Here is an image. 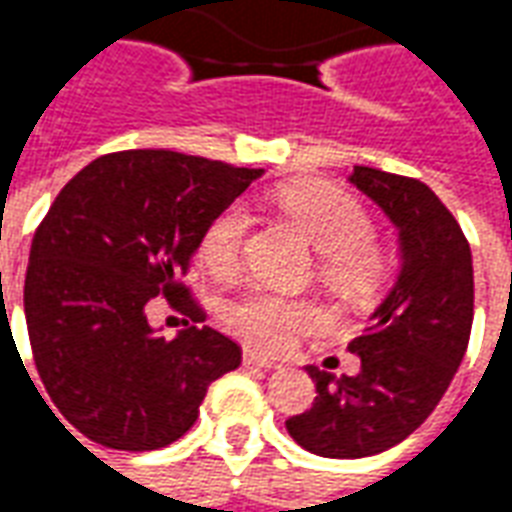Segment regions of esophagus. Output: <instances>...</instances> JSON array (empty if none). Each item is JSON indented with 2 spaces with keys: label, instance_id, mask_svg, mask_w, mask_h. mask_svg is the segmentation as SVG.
Returning a JSON list of instances; mask_svg holds the SVG:
<instances>
[{
  "label": "esophagus",
  "instance_id": "esophagus-1",
  "mask_svg": "<svg viewBox=\"0 0 512 512\" xmlns=\"http://www.w3.org/2000/svg\"><path fill=\"white\" fill-rule=\"evenodd\" d=\"M244 365H252V367H263V370H279V362H274V359H268V356L257 354V351H249L246 348L244 351Z\"/></svg>",
  "mask_w": 512,
  "mask_h": 512
}]
</instances>
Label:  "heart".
<instances>
[{
	"instance_id": "heart-1",
	"label": "heart",
	"mask_w": 512,
	"mask_h": 512,
	"mask_svg": "<svg viewBox=\"0 0 512 512\" xmlns=\"http://www.w3.org/2000/svg\"><path fill=\"white\" fill-rule=\"evenodd\" d=\"M277 202L318 249V274L340 296L365 299L384 277V257L373 244V222L354 194L323 180H296L277 191ZM249 211L233 202L213 216L200 238V260L216 277L241 268ZM227 329L263 351H285L323 323V312L304 299L252 288L224 307Z\"/></svg>"
}]
</instances>
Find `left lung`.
Returning a JSON list of instances; mask_svg holds the SVG:
<instances>
[{
  "label": "left lung",
  "instance_id": "8db88e82",
  "mask_svg": "<svg viewBox=\"0 0 512 512\" xmlns=\"http://www.w3.org/2000/svg\"><path fill=\"white\" fill-rule=\"evenodd\" d=\"M348 180L395 224L400 271L367 332L348 345L362 370L337 378L307 367L318 397L285 425L321 458H367L411 436L458 373L474 318L472 252L444 202L384 169L354 167Z\"/></svg>",
  "mask_w": 512,
  "mask_h": 512
}]
</instances>
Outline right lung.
<instances>
[{
  "mask_svg": "<svg viewBox=\"0 0 512 512\" xmlns=\"http://www.w3.org/2000/svg\"><path fill=\"white\" fill-rule=\"evenodd\" d=\"M260 175L175 150H120L51 202L32 238L24 315L40 381L90 441L167 447L197 422L211 381L241 365V348L211 326L164 340L147 307L164 293L202 323L178 277L208 222Z\"/></svg>",
  "mask_w": 512,
  "mask_h": 512,
  "instance_id": "right-lung-1",
  "label": "right lung"
}]
</instances>
